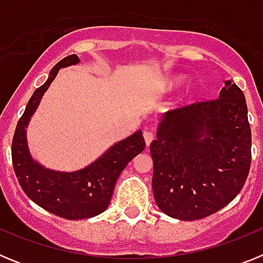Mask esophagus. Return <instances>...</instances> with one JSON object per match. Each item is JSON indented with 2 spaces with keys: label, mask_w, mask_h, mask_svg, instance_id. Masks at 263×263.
Masks as SVG:
<instances>
[{
  "label": "esophagus",
  "mask_w": 263,
  "mask_h": 263,
  "mask_svg": "<svg viewBox=\"0 0 263 263\" xmlns=\"http://www.w3.org/2000/svg\"><path fill=\"white\" fill-rule=\"evenodd\" d=\"M143 138H145L146 146H150V143L153 142V139L155 138L154 133H153V132H145V133H143Z\"/></svg>",
  "instance_id": "34e87169"
}]
</instances>
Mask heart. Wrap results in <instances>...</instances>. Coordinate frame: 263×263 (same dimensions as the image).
I'll return each mask as SVG.
<instances>
[{
  "instance_id": "b5f03b06",
  "label": "heart",
  "mask_w": 263,
  "mask_h": 263,
  "mask_svg": "<svg viewBox=\"0 0 263 263\" xmlns=\"http://www.w3.org/2000/svg\"><path fill=\"white\" fill-rule=\"evenodd\" d=\"M183 81H184V78H183V76H173V78H170L168 80L166 81V88L167 89H175V88H178L179 85L182 84Z\"/></svg>"
}]
</instances>
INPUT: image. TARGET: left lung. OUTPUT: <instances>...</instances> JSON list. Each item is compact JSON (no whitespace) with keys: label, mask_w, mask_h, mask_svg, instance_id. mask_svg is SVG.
<instances>
[{"label":"left lung","mask_w":263,"mask_h":263,"mask_svg":"<svg viewBox=\"0 0 263 263\" xmlns=\"http://www.w3.org/2000/svg\"><path fill=\"white\" fill-rule=\"evenodd\" d=\"M158 208L200 220L240 194L252 162V132L242 90L232 80L218 99L167 111L150 145Z\"/></svg>","instance_id":"8db88e82"}]
</instances>
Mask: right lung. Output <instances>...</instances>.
I'll list each match as a JSON object with an SVG mask.
<instances>
[{
	"instance_id": "obj_1",
	"label": "right lung",
	"mask_w": 263,
	"mask_h": 263,
	"mask_svg": "<svg viewBox=\"0 0 263 263\" xmlns=\"http://www.w3.org/2000/svg\"><path fill=\"white\" fill-rule=\"evenodd\" d=\"M78 63L79 57L72 53L53 66L45 84L36 88L29 100L11 143L14 171L25 194L43 210L67 220H83L103 213L110 203L118 176L130 160L145 150L142 132L137 130L111 145L84 168L71 173L47 168L32 158L26 134L30 120L59 69Z\"/></svg>"
}]
</instances>
